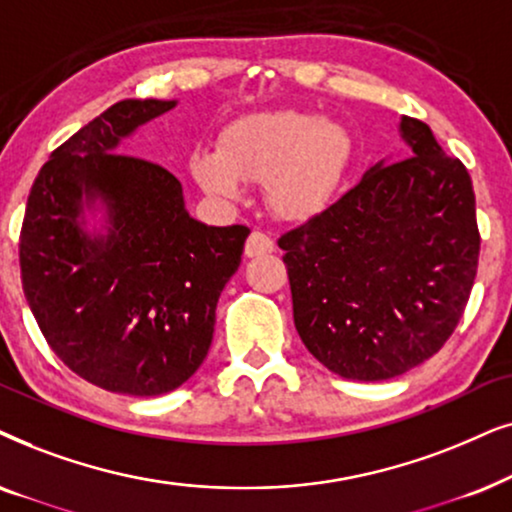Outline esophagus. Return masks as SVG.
Segmentation results:
<instances>
[{
    "label": "esophagus",
    "mask_w": 512,
    "mask_h": 512,
    "mask_svg": "<svg viewBox=\"0 0 512 512\" xmlns=\"http://www.w3.org/2000/svg\"><path fill=\"white\" fill-rule=\"evenodd\" d=\"M271 250H274V241H271V236L262 234V231H252L248 241H245V257H260Z\"/></svg>",
    "instance_id": "obj_1"
}]
</instances>
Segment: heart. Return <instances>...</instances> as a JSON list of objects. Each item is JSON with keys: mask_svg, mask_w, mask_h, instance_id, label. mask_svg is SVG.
<instances>
[{"mask_svg": "<svg viewBox=\"0 0 512 512\" xmlns=\"http://www.w3.org/2000/svg\"><path fill=\"white\" fill-rule=\"evenodd\" d=\"M349 161L351 138L337 121L299 109H262L224 126L217 152H196L189 170L217 201H236L241 182H262L264 203L278 220L306 222L335 199Z\"/></svg>", "mask_w": 512, "mask_h": 512, "instance_id": "b5f03b06", "label": "heart"}]
</instances>
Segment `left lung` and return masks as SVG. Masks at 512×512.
I'll return each instance as SVG.
<instances>
[{
  "instance_id": "left-lung-1",
  "label": "left lung",
  "mask_w": 512,
  "mask_h": 512,
  "mask_svg": "<svg viewBox=\"0 0 512 512\" xmlns=\"http://www.w3.org/2000/svg\"><path fill=\"white\" fill-rule=\"evenodd\" d=\"M398 133L403 154L374 163L337 203L278 238L299 337L344 379H393L438 353L478 271L466 166L424 121L400 117Z\"/></svg>"
}]
</instances>
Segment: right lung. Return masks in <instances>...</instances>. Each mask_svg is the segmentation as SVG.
<instances>
[{"label": "right lung", "instance_id": "obj_1", "mask_svg": "<svg viewBox=\"0 0 512 512\" xmlns=\"http://www.w3.org/2000/svg\"><path fill=\"white\" fill-rule=\"evenodd\" d=\"M177 100H121L39 170L20 231V278L39 330L81 379L163 395L208 356L220 292L250 229L189 215L180 180L121 154Z\"/></svg>", "mask_w": 512, "mask_h": 512}]
</instances>
